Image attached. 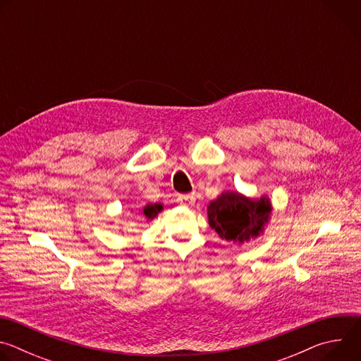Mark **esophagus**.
Wrapping results in <instances>:
<instances>
[{
    "instance_id": "1",
    "label": "esophagus",
    "mask_w": 361,
    "mask_h": 361,
    "mask_svg": "<svg viewBox=\"0 0 361 361\" xmlns=\"http://www.w3.org/2000/svg\"><path fill=\"white\" fill-rule=\"evenodd\" d=\"M177 201L181 205H184V207H192L195 202V195L194 194H181V195H178Z\"/></svg>"
}]
</instances>
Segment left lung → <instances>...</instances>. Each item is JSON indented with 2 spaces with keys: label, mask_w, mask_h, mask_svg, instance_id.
Returning a JSON list of instances; mask_svg holds the SVG:
<instances>
[{
  "label": "left lung",
  "mask_w": 361,
  "mask_h": 361,
  "mask_svg": "<svg viewBox=\"0 0 361 361\" xmlns=\"http://www.w3.org/2000/svg\"><path fill=\"white\" fill-rule=\"evenodd\" d=\"M271 210L267 195L255 200L238 191H224L209 204L207 216L210 227L223 240L243 244L263 234Z\"/></svg>",
  "instance_id": "obj_1"
}]
</instances>
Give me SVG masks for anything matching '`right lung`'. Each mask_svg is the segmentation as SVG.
<instances>
[{"label": "right lung", "instance_id": "add662e5", "mask_svg": "<svg viewBox=\"0 0 361 361\" xmlns=\"http://www.w3.org/2000/svg\"><path fill=\"white\" fill-rule=\"evenodd\" d=\"M161 210H163L161 202H148L140 210V214L145 223H149L159 216V213H161Z\"/></svg>", "mask_w": 361, "mask_h": 361}]
</instances>
